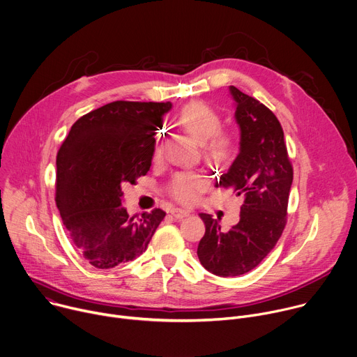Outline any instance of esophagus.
Listing matches in <instances>:
<instances>
[{
    "instance_id": "34e87169",
    "label": "esophagus",
    "mask_w": 357,
    "mask_h": 357,
    "mask_svg": "<svg viewBox=\"0 0 357 357\" xmlns=\"http://www.w3.org/2000/svg\"><path fill=\"white\" fill-rule=\"evenodd\" d=\"M172 215H173L176 220H183V218H185V217L190 215V211L183 209V208H174V209H172Z\"/></svg>"
}]
</instances>
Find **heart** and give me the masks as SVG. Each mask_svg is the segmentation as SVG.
Masks as SVG:
<instances>
[{
    "label": "heart",
    "mask_w": 357,
    "mask_h": 357,
    "mask_svg": "<svg viewBox=\"0 0 357 357\" xmlns=\"http://www.w3.org/2000/svg\"><path fill=\"white\" fill-rule=\"evenodd\" d=\"M180 126L198 144H205V153L211 158L225 159L232 155L235 140L221 132L220 115L201 102L188 104L178 116ZM206 187V180L197 173H180L174 177L170 194L180 202L194 201Z\"/></svg>",
    "instance_id": "1"
}]
</instances>
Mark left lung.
I'll use <instances>...</instances> for the list:
<instances>
[{
    "label": "left lung",
    "mask_w": 357,
    "mask_h": 357,
    "mask_svg": "<svg viewBox=\"0 0 357 357\" xmlns=\"http://www.w3.org/2000/svg\"><path fill=\"white\" fill-rule=\"evenodd\" d=\"M229 94L239 126V153L220 177V185L232 187L243 198L241 218L225 232L221 218L199 213L205 234L197 249L201 264L220 277L250 271L275 246L286 227L293 184V167L275 115L234 86Z\"/></svg>",
    "instance_id": "obj_1"
}]
</instances>
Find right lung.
Returning a JSON list of instances; mask_svg holds the SVG:
<instances>
[{"label":"right lung","mask_w":357,"mask_h":357,"mask_svg":"<svg viewBox=\"0 0 357 357\" xmlns=\"http://www.w3.org/2000/svg\"><path fill=\"white\" fill-rule=\"evenodd\" d=\"M172 107L109 102L77 119L57 153L56 205L75 246L96 268L140 256L166 217L162 209L129 217L122 185L149 172L156 130Z\"/></svg>","instance_id":"1"}]
</instances>
